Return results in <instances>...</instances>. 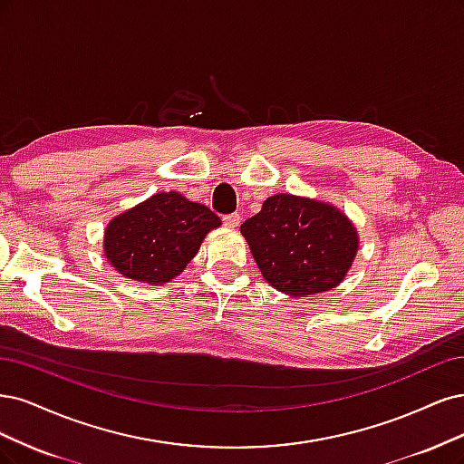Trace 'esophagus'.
<instances>
[{"instance_id": "obj_1", "label": "esophagus", "mask_w": 464, "mask_h": 464, "mask_svg": "<svg viewBox=\"0 0 464 464\" xmlns=\"http://www.w3.org/2000/svg\"><path fill=\"white\" fill-rule=\"evenodd\" d=\"M238 223H241V216H238V214L223 216V226H226V227H238Z\"/></svg>"}]
</instances>
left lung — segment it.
Returning <instances> with one entry per match:
<instances>
[{"instance_id":"1","label":"left lung","mask_w":464,"mask_h":464,"mask_svg":"<svg viewBox=\"0 0 464 464\" xmlns=\"http://www.w3.org/2000/svg\"><path fill=\"white\" fill-rule=\"evenodd\" d=\"M241 233L264 279L291 296L337 287L358 250L354 226L335 206L285 192L264 200Z\"/></svg>"}]
</instances>
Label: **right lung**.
I'll return each mask as SVG.
<instances>
[{"mask_svg":"<svg viewBox=\"0 0 464 464\" xmlns=\"http://www.w3.org/2000/svg\"><path fill=\"white\" fill-rule=\"evenodd\" d=\"M219 226L204 204L175 190L158 192L110 221L103 254L121 276L163 285L185 270L204 237Z\"/></svg>","mask_w":464,"mask_h":464,"instance_id":"add662e5","label":"right lung"}]
</instances>
